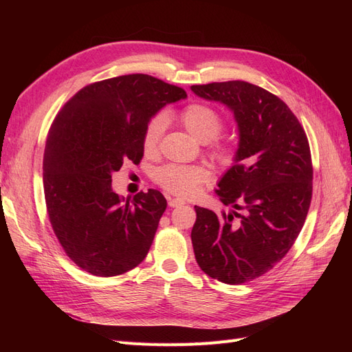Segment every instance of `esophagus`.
<instances>
[{"label": "esophagus", "instance_id": "esophagus-1", "mask_svg": "<svg viewBox=\"0 0 352 352\" xmlns=\"http://www.w3.org/2000/svg\"><path fill=\"white\" fill-rule=\"evenodd\" d=\"M184 204H185V202L182 199H179V198H170L168 199L170 207H179V206H184Z\"/></svg>", "mask_w": 352, "mask_h": 352}]
</instances>
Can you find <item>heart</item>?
<instances>
[{
	"label": "heart",
	"mask_w": 352,
	"mask_h": 352,
	"mask_svg": "<svg viewBox=\"0 0 352 352\" xmlns=\"http://www.w3.org/2000/svg\"><path fill=\"white\" fill-rule=\"evenodd\" d=\"M179 117L186 131L201 142L214 140L225 126L221 116L214 109L201 102L186 105L180 111ZM166 126L167 117L163 113L153 116L146 123L142 135V148L145 154L151 155L157 153ZM210 154L220 166L229 167L236 160V148L229 141H216L210 145ZM155 179L157 184L167 192L182 198H190L210 179V172L204 166L168 164L158 170Z\"/></svg>",
	"instance_id": "b5f03b06"
}]
</instances>
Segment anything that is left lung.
<instances>
[{
  "instance_id": "8db88e82",
  "label": "left lung",
  "mask_w": 352,
  "mask_h": 352,
  "mask_svg": "<svg viewBox=\"0 0 352 352\" xmlns=\"http://www.w3.org/2000/svg\"><path fill=\"white\" fill-rule=\"evenodd\" d=\"M190 89L228 105L239 131L235 164L216 190L235 210L217 216L195 207V258L219 282H251L285 257L304 226L313 195L310 145L291 109L257 85L229 80Z\"/></svg>"
}]
</instances>
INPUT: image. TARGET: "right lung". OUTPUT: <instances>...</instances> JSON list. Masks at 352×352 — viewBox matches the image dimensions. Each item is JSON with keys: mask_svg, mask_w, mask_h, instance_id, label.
Segmentation results:
<instances>
[{"mask_svg": "<svg viewBox=\"0 0 352 352\" xmlns=\"http://www.w3.org/2000/svg\"><path fill=\"white\" fill-rule=\"evenodd\" d=\"M185 89L150 74H124L82 88L52 122L44 153V194L52 230L67 257L94 276L111 278L141 264L167 207L148 189L124 199L111 175L140 164L151 117Z\"/></svg>", "mask_w": 352, "mask_h": 352, "instance_id": "right-lung-1", "label": "right lung"}]
</instances>
